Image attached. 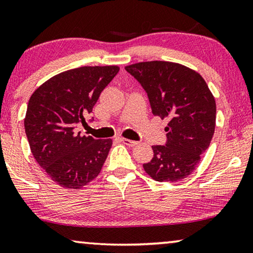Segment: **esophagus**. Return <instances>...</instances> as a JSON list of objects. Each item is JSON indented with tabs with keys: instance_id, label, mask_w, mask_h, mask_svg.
Masks as SVG:
<instances>
[{
	"instance_id": "1",
	"label": "esophagus",
	"mask_w": 253,
	"mask_h": 253,
	"mask_svg": "<svg viewBox=\"0 0 253 253\" xmlns=\"http://www.w3.org/2000/svg\"><path fill=\"white\" fill-rule=\"evenodd\" d=\"M122 142L124 143V144H126L127 146H136L138 144V142H136V141H131V139H127V138H122Z\"/></svg>"
}]
</instances>
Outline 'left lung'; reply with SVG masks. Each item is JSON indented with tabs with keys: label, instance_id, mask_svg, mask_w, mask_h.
Masks as SVG:
<instances>
[{
	"label": "left lung",
	"instance_id": "8db88e82",
	"mask_svg": "<svg viewBox=\"0 0 253 253\" xmlns=\"http://www.w3.org/2000/svg\"><path fill=\"white\" fill-rule=\"evenodd\" d=\"M125 70L145 90L152 114L168 118L167 142L153 145L143 168L156 181L174 182L189 175L210 146L215 130L216 103L197 72L177 63L153 61Z\"/></svg>",
	"mask_w": 253,
	"mask_h": 253
}]
</instances>
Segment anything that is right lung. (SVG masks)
I'll list each match as a JSON object with an SVG mask.
<instances>
[{
	"mask_svg": "<svg viewBox=\"0 0 253 253\" xmlns=\"http://www.w3.org/2000/svg\"><path fill=\"white\" fill-rule=\"evenodd\" d=\"M118 72V66L65 71L48 80L30 97L25 129L31 153L61 187L80 189L102 169L112 141L81 136L76 126L86 124L84 117L91 114L101 92Z\"/></svg>",
	"mask_w": 253,
	"mask_h": 253,
	"instance_id": "obj_1",
	"label": "right lung"
}]
</instances>
